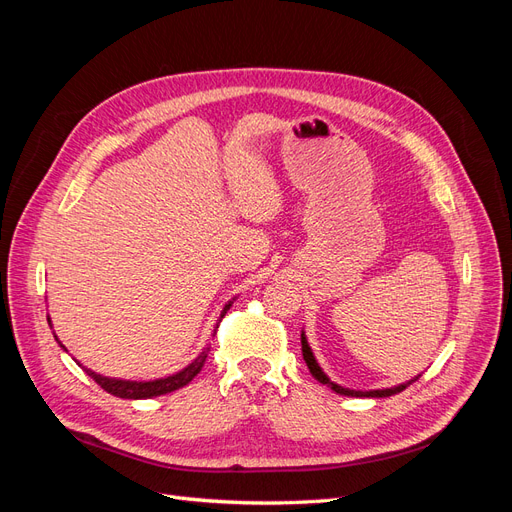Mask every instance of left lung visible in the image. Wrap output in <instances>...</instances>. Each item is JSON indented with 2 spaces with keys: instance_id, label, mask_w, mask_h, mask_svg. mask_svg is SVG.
Masks as SVG:
<instances>
[{
  "instance_id": "1",
  "label": "left lung",
  "mask_w": 512,
  "mask_h": 512,
  "mask_svg": "<svg viewBox=\"0 0 512 512\" xmlns=\"http://www.w3.org/2000/svg\"><path fill=\"white\" fill-rule=\"evenodd\" d=\"M301 350H303V359H305V363H307L309 371H312V376H314L318 382L331 386V389H333L335 393H339V395H348V397H374V399H380V397H391V395H397V393H401V391H406L412 382H416L418 378H421V374H418V376H414L412 380H406V382H401V384L389 386V389H371V391L348 389V386L337 384V382H333L327 374H324V369H322V367H320V363L316 361V356H314L312 348H309V342H307V337H305V331H301Z\"/></svg>"
}]
</instances>
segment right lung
<instances>
[{"label":"right lung","mask_w":512,"mask_h":512,"mask_svg":"<svg viewBox=\"0 0 512 512\" xmlns=\"http://www.w3.org/2000/svg\"><path fill=\"white\" fill-rule=\"evenodd\" d=\"M235 301H237V297H232V299L224 305L222 314H220V320L224 318V314L228 312L230 305L235 303ZM46 320H49V324H51V318H49V316H46ZM51 329H53V324H51ZM215 329H218V324H215V327H213V335H215ZM53 335H55V333H53ZM55 342L59 344L61 350H66V346L59 342L57 335H55ZM209 348H211V344H207V346L203 348V352H200L190 365H185L183 369L175 371V374L164 376V378H156V380H123V378H111V376H102V374H98V371L81 365L79 361H76V363H79V367L85 371V374H87L89 378H94L106 393H111V395L121 397V399H151V397H160V395H166V393L179 391V389H183L185 384H190V382L194 380V376L198 374V371L203 369V365H205V361H207ZM66 352H68V350H66Z\"/></svg>","instance_id":"right-lung-1"}]
</instances>
